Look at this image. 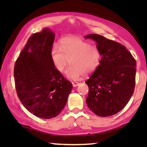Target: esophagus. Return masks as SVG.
<instances>
[{
	"label": "esophagus",
	"mask_w": 147,
	"mask_h": 147,
	"mask_svg": "<svg viewBox=\"0 0 147 147\" xmlns=\"http://www.w3.org/2000/svg\"><path fill=\"white\" fill-rule=\"evenodd\" d=\"M72 85H73V86H78L79 85H80V83H74V82H73L72 83Z\"/></svg>",
	"instance_id": "obj_1"
}]
</instances>
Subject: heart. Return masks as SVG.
Returning <instances> with one entry per match:
<instances>
[{
    "mask_svg": "<svg viewBox=\"0 0 147 147\" xmlns=\"http://www.w3.org/2000/svg\"><path fill=\"white\" fill-rule=\"evenodd\" d=\"M51 58L55 69L61 73L70 62L65 76L69 80H78L98 67L102 54L97 47L78 36H66L61 40V45L55 43L52 47Z\"/></svg>",
    "mask_w": 147,
    "mask_h": 147,
    "instance_id": "heart-1",
    "label": "heart"
}]
</instances>
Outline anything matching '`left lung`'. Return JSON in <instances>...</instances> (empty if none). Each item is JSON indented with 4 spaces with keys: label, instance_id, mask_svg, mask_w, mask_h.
Masks as SVG:
<instances>
[{
    "label": "left lung",
    "instance_id": "obj_1",
    "mask_svg": "<svg viewBox=\"0 0 147 147\" xmlns=\"http://www.w3.org/2000/svg\"><path fill=\"white\" fill-rule=\"evenodd\" d=\"M92 39L102 54L98 67L85 82L89 92L86 102L93 113L100 117L111 116L121 111L133 94L136 62L131 54L121 43L96 34Z\"/></svg>",
    "mask_w": 147,
    "mask_h": 147
}]
</instances>
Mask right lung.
Masks as SVG:
<instances>
[{
	"label": "right lung",
	"instance_id": "right-lung-1",
	"mask_svg": "<svg viewBox=\"0 0 147 147\" xmlns=\"http://www.w3.org/2000/svg\"><path fill=\"white\" fill-rule=\"evenodd\" d=\"M55 34L45 28L28 40L14 65L15 86L22 104L43 119L55 117L63 110L73 88L55 69L51 58Z\"/></svg>",
	"mask_w": 147,
	"mask_h": 147
}]
</instances>
